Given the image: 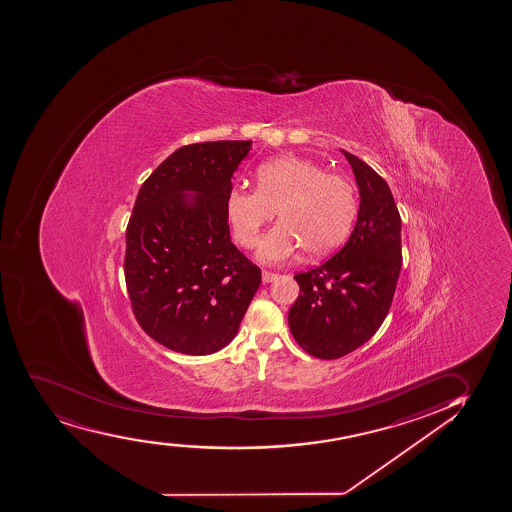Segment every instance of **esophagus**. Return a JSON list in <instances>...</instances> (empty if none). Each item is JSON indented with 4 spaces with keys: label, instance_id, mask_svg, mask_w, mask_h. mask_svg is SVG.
Wrapping results in <instances>:
<instances>
[{
    "label": "esophagus",
    "instance_id": "esophagus-1",
    "mask_svg": "<svg viewBox=\"0 0 512 512\" xmlns=\"http://www.w3.org/2000/svg\"><path fill=\"white\" fill-rule=\"evenodd\" d=\"M261 277H263V282L270 283L278 277L277 273H273V271L263 270L261 273Z\"/></svg>",
    "mask_w": 512,
    "mask_h": 512
}]
</instances>
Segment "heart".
I'll return each mask as SVG.
<instances>
[{
	"instance_id": "b5f03b06",
	"label": "heart",
	"mask_w": 512,
	"mask_h": 512,
	"mask_svg": "<svg viewBox=\"0 0 512 512\" xmlns=\"http://www.w3.org/2000/svg\"><path fill=\"white\" fill-rule=\"evenodd\" d=\"M256 181V189L232 188L225 196L232 234L244 249L258 246L275 210L280 222L259 247L266 263L285 261L300 249L307 258H321L345 241L357 217V194L347 177L288 155L259 165Z\"/></svg>"
}]
</instances>
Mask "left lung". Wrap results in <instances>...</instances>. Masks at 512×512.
Segmentation results:
<instances>
[{"label":"left lung","instance_id":"obj_1","mask_svg":"<svg viewBox=\"0 0 512 512\" xmlns=\"http://www.w3.org/2000/svg\"><path fill=\"white\" fill-rule=\"evenodd\" d=\"M345 153L359 184L357 224L323 265L295 275L299 297L288 311L295 341L316 359H340L371 340L388 316L400 277L401 217L388 183Z\"/></svg>","mask_w":512,"mask_h":512}]
</instances>
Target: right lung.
Segmentation results:
<instances>
[{
	"label": "right lung",
	"mask_w": 512,
	"mask_h": 512,
	"mask_svg": "<svg viewBox=\"0 0 512 512\" xmlns=\"http://www.w3.org/2000/svg\"><path fill=\"white\" fill-rule=\"evenodd\" d=\"M249 150L251 140L181 147L136 196L124 254L131 309L141 329L174 352L224 348L261 283V270L230 241L225 213L230 179Z\"/></svg>",
	"instance_id": "right-lung-1"
}]
</instances>
